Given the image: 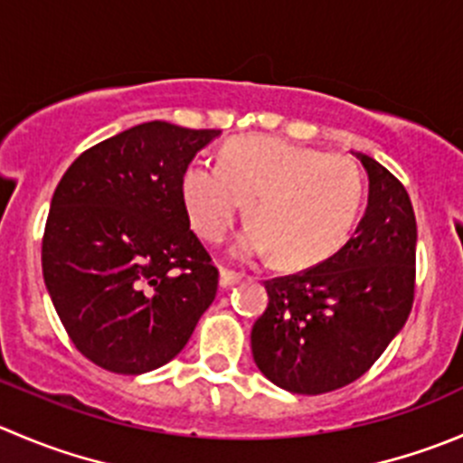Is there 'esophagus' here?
Listing matches in <instances>:
<instances>
[{
	"instance_id": "1",
	"label": "esophagus",
	"mask_w": 463,
	"mask_h": 463,
	"mask_svg": "<svg viewBox=\"0 0 463 463\" xmlns=\"http://www.w3.org/2000/svg\"><path fill=\"white\" fill-rule=\"evenodd\" d=\"M240 280H241L240 273L228 271V269H222V271H219V287H222V289H228V287L237 285Z\"/></svg>"
}]
</instances>
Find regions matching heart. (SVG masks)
Listing matches in <instances>:
<instances>
[{
	"label": "heart",
	"instance_id": "heart-1",
	"mask_svg": "<svg viewBox=\"0 0 463 463\" xmlns=\"http://www.w3.org/2000/svg\"><path fill=\"white\" fill-rule=\"evenodd\" d=\"M192 228L208 244L228 237L246 203L250 226L235 244L240 260L273 250L285 269L335 255L351 237L364 201L355 160L269 136L228 142L222 165L192 160L181 176Z\"/></svg>",
	"mask_w": 463,
	"mask_h": 463
}]
</instances>
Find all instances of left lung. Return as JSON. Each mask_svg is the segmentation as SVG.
<instances>
[{
  "mask_svg": "<svg viewBox=\"0 0 463 463\" xmlns=\"http://www.w3.org/2000/svg\"><path fill=\"white\" fill-rule=\"evenodd\" d=\"M369 205L335 255L264 282L269 305L250 330L258 369L291 393L355 383L405 326L414 303L416 217L402 183L366 154Z\"/></svg>",
  "mask_w": 463,
  "mask_h": 463,
  "instance_id": "1",
  "label": "left lung"
}]
</instances>
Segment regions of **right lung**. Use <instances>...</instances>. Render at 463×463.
I'll list each match as a JSON object with an SVG mask.
<instances>
[{"label":"right lung","mask_w":463,"mask_h":463,"mask_svg":"<svg viewBox=\"0 0 463 463\" xmlns=\"http://www.w3.org/2000/svg\"><path fill=\"white\" fill-rule=\"evenodd\" d=\"M222 131L146 122L90 146L62 174L43 235V276L71 344L119 375L167 364L217 296L190 231L187 165Z\"/></svg>","instance_id":"add662e5"}]
</instances>
